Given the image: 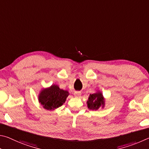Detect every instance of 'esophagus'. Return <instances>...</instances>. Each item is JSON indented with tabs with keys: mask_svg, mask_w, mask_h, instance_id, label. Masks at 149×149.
Segmentation results:
<instances>
[{
	"mask_svg": "<svg viewBox=\"0 0 149 149\" xmlns=\"http://www.w3.org/2000/svg\"><path fill=\"white\" fill-rule=\"evenodd\" d=\"M74 95L75 97H79V96L80 95V92H79V91H76V92H74Z\"/></svg>",
	"mask_w": 149,
	"mask_h": 149,
	"instance_id": "34e87169",
	"label": "esophagus"
}]
</instances>
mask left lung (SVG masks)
<instances>
[{
  "label": "left lung",
  "mask_w": 149,
  "mask_h": 149,
  "mask_svg": "<svg viewBox=\"0 0 149 149\" xmlns=\"http://www.w3.org/2000/svg\"><path fill=\"white\" fill-rule=\"evenodd\" d=\"M88 107L90 109L97 110L101 105H104V99L101 93H95L90 94L87 101Z\"/></svg>",
  "instance_id": "1"
}]
</instances>
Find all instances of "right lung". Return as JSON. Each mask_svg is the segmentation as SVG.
Here are the masks:
<instances>
[{"label":"right lung","mask_w":149,"mask_h":149,"mask_svg":"<svg viewBox=\"0 0 149 149\" xmlns=\"http://www.w3.org/2000/svg\"><path fill=\"white\" fill-rule=\"evenodd\" d=\"M69 95L67 91L60 89L57 85H53L48 89L43 90L38 96L39 102L47 110L61 107Z\"/></svg>","instance_id":"obj_1"}]
</instances>
